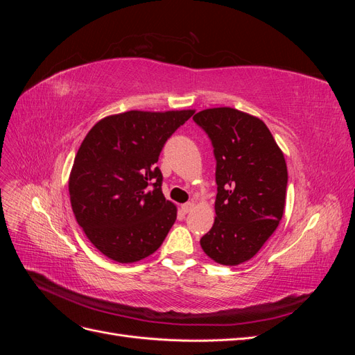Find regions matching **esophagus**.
<instances>
[{"mask_svg": "<svg viewBox=\"0 0 355 355\" xmlns=\"http://www.w3.org/2000/svg\"><path fill=\"white\" fill-rule=\"evenodd\" d=\"M192 209H194V202H185V204H182V206H180V210L184 211L185 214L189 213Z\"/></svg>", "mask_w": 355, "mask_h": 355, "instance_id": "1", "label": "esophagus"}]
</instances>
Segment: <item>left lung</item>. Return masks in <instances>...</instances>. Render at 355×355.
<instances>
[{
    "label": "left lung",
    "mask_w": 355,
    "mask_h": 355,
    "mask_svg": "<svg viewBox=\"0 0 355 355\" xmlns=\"http://www.w3.org/2000/svg\"><path fill=\"white\" fill-rule=\"evenodd\" d=\"M194 121L209 135L216 158V218L201 249L220 265H240L261 250L283 218L286 159L257 116L223 106L197 112Z\"/></svg>",
    "instance_id": "8db88e82"
}]
</instances>
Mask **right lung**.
I'll return each mask as SVG.
<instances>
[{
    "mask_svg": "<svg viewBox=\"0 0 355 355\" xmlns=\"http://www.w3.org/2000/svg\"><path fill=\"white\" fill-rule=\"evenodd\" d=\"M194 110L127 111L96 123L73 159L71 206L90 243L110 259L133 263L163 244L178 209L161 191L155 166L167 139Z\"/></svg>",
    "mask_w": 355,
    "mask_h": 355,
    "instance_id": "1",
    "label": "right lung"
}]
</instances>
